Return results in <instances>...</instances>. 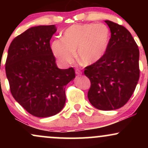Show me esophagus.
<instances>
[{"label": "esophagus", "mask_w": 148, "mask_h": 148, "mask_svg": "<svg viewBox=\"0 0 148 148\" xmlns=\"http://www.w3.org/2000/svg\"><path fill=\"white\" fill-rule=\"evenodd\" d=\"M76 74H77V75H81V74H82V72H81V71L79 70V69H76Z\"/></svg>", "instance_id": "1"}]
</instances>
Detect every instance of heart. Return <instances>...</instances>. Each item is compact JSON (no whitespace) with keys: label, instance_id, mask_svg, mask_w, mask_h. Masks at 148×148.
Wrapping results in <instances>:
<instances>
[{"label":"heart","instance_id":"1","mask_svg":"<svg viewBox=\"0 0 148 148\" xmlns=\"http://www.w3.org/2000/svg\"><path fill=\"white\" fill-rule=\"evenodd\" d=\"M111 33L106 25L96 23L73 25L56 39L51 50L62 65L71 63L76 57L84 65H92L101 60L108 50Z\"/></svg>","mask_w":148,"mask_h":148}]
</instances>
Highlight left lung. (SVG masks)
I'll use <instances>...</instances> for the list:
<instances>
[{
  "mask_svg": "<svg viewBox=\"0 0 148 148\" xmlns=\"http://www.w3.org/2000/svg\"><path fill=\"white\" fill-rule=\"evenodd\" d=\"M111 37L104 56L86 67L91 86L89 101L96 108L111 111L121 108L130 99L139 79V50L127 28L105 20Z\"/></svg>",
  "mask_w": 148,
  "mask_h": 148,
  "instance_id": "1",
  "label": "left lung"
}]
</instances>
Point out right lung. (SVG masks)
<instances>
[{
  "mask_svg": "<svg viewBox=\"0 0 148 148\" xmlns=\"http://www.w3.org/2000/svg\"><path fill=\"white\" fill-rule=\"evenodd\" d=\"M55 25L31 27L15 37L8 49L6 76L13 97L38 118L57 114L66 101L65 86L75 78L71 68L59 69L50 47Z\"/></svg>",
  "mask_w": 148,
  "mask_h": 148,
  "instance_id": "1",
  "label": "right lung"
}]
</instances>
